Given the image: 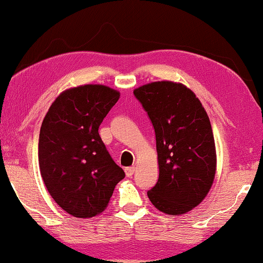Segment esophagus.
Segmentation results:
<instances>
[{
    "instance_id": "esophagus-1",
    "label": "esophagus",
    "mask_w": 263,
    "mask_h": 263,
    "mask_svg": "<svg viewBox=\"0 0 263 263\" xmlns=\"http://www.w3.org/2000/svg\"><path fill=\"white\" fill-rule=\"evenodd\" d=\"M125 175H127V177H132L133 175H134L135 172V166H130V167H125Z\"/></svg>"
}]
</instances>
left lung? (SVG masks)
<instances>
[{"label": "left lung", "instance_id": "left-lung-1", "mask_svg": "<svg viewBox=\"0 0 263 263\" xmlns=\"http://www.w3.org/2000/svg\"><path fill=\"white\" fill-rule=\"evenodd\" d=\"M156 132L159 178L147 192L153 206L179 215L202 202L213 184L217 153L208 115L195 93L172 81L134 89Z\"/></svg>", "mask_w": 263, "mask_h": 263}]
</instances>
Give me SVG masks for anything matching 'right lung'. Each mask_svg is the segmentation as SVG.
Returning a JSON list of instances; mask_svg holds the SVG:
<instances>
[{
  "label": "right lung",
  "mask_w": 263,
  "mask_h": 263,
  "mask_svg": "<svg viewBox=\"0 0 263 263\" xmlns=\"http://www.w3.org/2000/svg\"><path fill=\"white\" fill-rule=\"evenodd\" d=\"M120 98L104 85L66 89L51 104L39 133L41 175L55 202L77 218L105 210L124 171L112 160L98 129Z\"/></svg>",
  "instance_id": "obj_1"
}]
</instances>
